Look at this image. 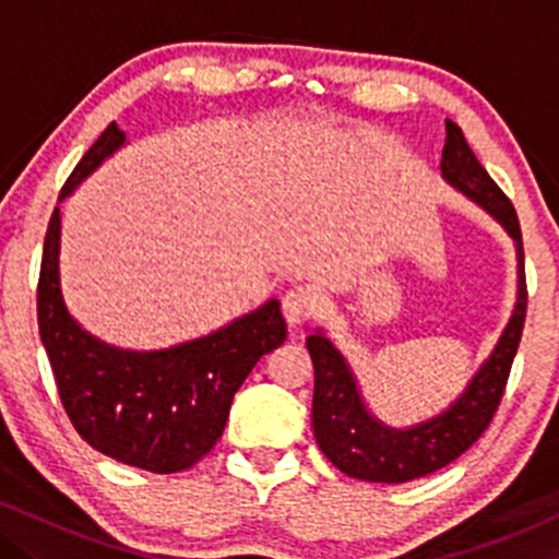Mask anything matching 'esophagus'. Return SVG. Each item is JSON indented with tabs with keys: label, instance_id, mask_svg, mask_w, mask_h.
<instances>
[{
	"label": "esophagus",
	"instance_id": "obj_1",
	"mask_svg": "<svg viewBox=\"0 0 559 559\" xmlns=\"http://www.w3.org/2000/svg\"><path fill=\"white\" fill-rule=\"evenodd\" d=\"M318 307V299L316 294L310 292V288H288L284 294V299H281V310H284V318L288 325H301L307 318L316 312Z\"/></svg>",
	"mask_w": 559,
	"mask_h": 559
}]
</instances>
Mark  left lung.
<instances>
[{"label": "left lung", "instance_id": "1", "mask_svg": "<svg viewBox=\"0 0 559 559\" xmlns=\"http://www.w3.org/2000/svg\"><path fill=\"white\" fill-rule=\"evenodd\" d=\"M441 178L471 202H476L480 210H486L515 241V307H512V316L507 320L502 336L493 344L491 355L480 362L463 394L433 418L404 428L389 426L376 418L373 409L365 402L349 362L338 352V346L325 336L323 329H316L312 336H307V349H310L312 368H316L312 431H316L320 452L352 478L373 480V484H404V480L423 478L457 460L489 428L504 394L518 344H521L525 301H528L521 223H518L510 199L491 181L489 173L467 146L463 128L452 120H447Z\"/></svg>", "mask_w": 559, "mask_h": 559}]
</instances>
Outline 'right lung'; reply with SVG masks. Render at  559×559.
Instances as JSON below:
<instances>
[{
	"mask_svg": "<svg viewBox=\"0 0 559 559\" xmlns=\"http://www.w3.org/2000/svg\"><path fill=\"white\" fill-rule=\"evenodd\" d=\"M126 144L123 128L107 126L70 173L60 202ZM60 234L62 217L55 207L38 275V336L70 423L83 441L118 463L150 473L186 471L223 436L243 378L262 355L284 344L281 301L267 299L221 329L165 349H123L70 316L60 281Z\"/></svg>",
	"mask_w": 559,
	"mask_h": 559,
	"instance_id": "1",
	"label": "right lung"
}]
</instances>
